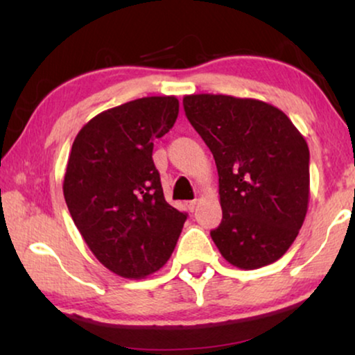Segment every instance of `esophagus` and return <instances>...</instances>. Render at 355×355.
<instances>
[{
    "instance_id": "esophagus-1",
    "label": "esophagus",
    "mask_w": 355,
    "mask_h": 355,
    "mask_svg": "<svg viewBox=\"0 0 355 355\" xmlns=\"http://www.w3.org/2000/svg\"><path fill=\"white\" fill-rule=\"evenodd\" d=\"M187 207H189V210L193 211V210H196V208H197V200H191V202L187 203Z\"/></svg>"
}]
</instances>
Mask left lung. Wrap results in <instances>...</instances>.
<instances>
[{
  "mask_svg": "<svg viewBox=\"0 0 355 355\" xmlns=\"http://www.w3.org/2000/svg\"><path fill=\"white\" fill-rule=\"evenodd\" d=\"M189 123L215 158L221 225L210 232L221 255L242 270L281 259L307 213L309 147L273 105L230 95H187Z\"/></svg>",
  "mask_w": 355,
  "mask_h": 355,
  "instance_id": "obj_1",
  "label": "left lung"
}]
</instances>
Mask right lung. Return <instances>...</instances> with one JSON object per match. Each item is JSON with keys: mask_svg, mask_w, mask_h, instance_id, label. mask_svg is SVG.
<instances>
[{"mask_svg": "<svg viewBox=\"0 0 355 355\" xmlns=\"http://www.w3.org/2000/svg\"><path fill=\"white\" fill-rule=\"evenodd\" d=\"M176 96H145L106 110L79 130L62 192L85 244L123 278L155 273L171 257L187 213L164 200L152 153L176 123Z\"/></svg>", "mask_w": 355, "mask_h": 355, "instance_id": "1", "label": "right lung"}]
</instances>
